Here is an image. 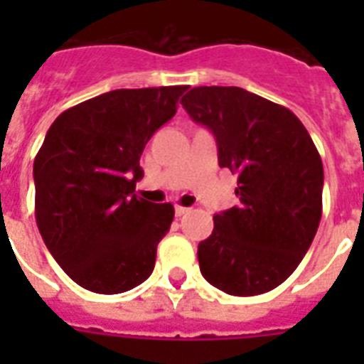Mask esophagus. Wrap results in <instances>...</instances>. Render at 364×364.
<instances>
[{"instance_id":"obj_1","label":"esophagus","mask_w":364,"mask_h":364,"mask_svg":"<svg viewBox=\"0 0 364 364\" xmlns=\"http://www.w3.org/2000/svg\"><path fill=\"white\" fill-rule=\"evenodd\" d=\"M188 208H183V205H176V217H183L188 213Z\"/></svg>"}]
</instances>
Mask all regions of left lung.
I'll return each instance as SVG.
<instances>
[{"mask_svg": "<svg viewBox=\"0 0 364 364\" xmlns=\"http://www.w3.org/2000/svg\"><path fill=\"white\" fill-rule=\"evenodd\" d=\"M208 126L219 166L238 176L240 205L213 217L200 272L234 296L268 293L304 259L323 211V162L293 111L240 87H196L181 98Z\"/></svg>", "mask_w": 364, "mask_h": 364, "instance_id": "1", "label": "left lung"}]
</instances>
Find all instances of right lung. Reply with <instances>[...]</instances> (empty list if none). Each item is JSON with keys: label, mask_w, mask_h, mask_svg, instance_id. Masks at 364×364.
<instances>
[{"label": "right lung", "mask_w": 364, "mask_h": 364, "mask_svg": "<svg viewBox=\"0 0 364 364\" xmlns=\"http://www.w3.org/2000/svg\"><path fill=\"white\" fill-rule=\"evenodd\" d=\"M185 90H111L65 109L48 128L33 160L36 221L77 285L117 294L151 276L176 211L134 194L143 177L139 159Z\"/></svg>", "instance_id": "obj_1"}]
</instances>
